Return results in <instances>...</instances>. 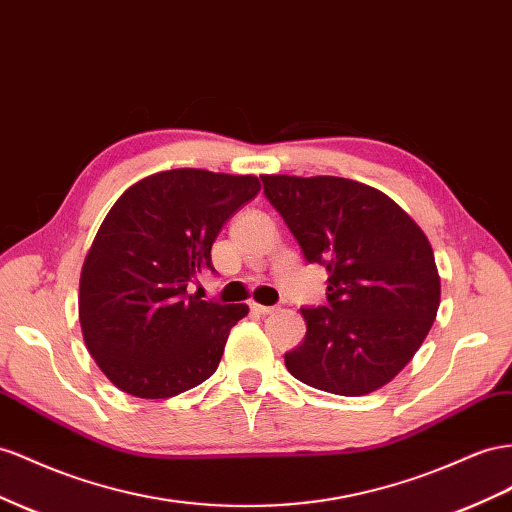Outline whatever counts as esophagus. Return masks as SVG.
<instances>
[{
    "label": "esophagus",
    "mask_w": 512,
    "mask_h": 512,
    "mask_svg": "<svg viewBox=\"0 0 512 512\" xmlns=\"http://www.w3.org/2000/svg\"><path fill=\"white\" fill-rule=\"evenodd\" d=\"M250 308H252L256 314H271V312H275V306H260V303H256V301L250 303Z\"/></svg>",
    "instance_id": "obj_1"
}]
</instances>
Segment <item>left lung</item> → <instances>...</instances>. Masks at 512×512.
Segmentation results:
<instances>
[{"label": "left lung", "mask_w": 512, "mask_h": 512, "mask_svg": "<svg viewBox=\"0 0 512 512\" xmlns=\"http://www.w3.org/2000/svg\"><path fill=\"white\" fill-rule=\"evenodd\" d=\"M265 196L329 273L327 306L301 308L306 338L284 355L310 388L364 396L416 355L441 297L435 256L420 226L383 191L338 176H260Z\"/></svg>", "instance_id": "8db88e82"}]
</instances>
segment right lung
Here are the masks:
<instances>
[{"mask_svg":"<svg viewBox=\"0 0 512 512\" xmlns=\"http://www.w3.org/2000/svg\"><path fill=\"white\" fill-rule=\"evenodd\" d=\"M260 191L256 176L168 170L131 185L96 232L79 280V323L94 362L137 398L196 388L219 366L245 303L189 295L215 271L219 230Z\"/></svg>","mask_w":512,"mask_h":512,"instance_id":"right-lung-1","label":"right lung"}]
</instances>
